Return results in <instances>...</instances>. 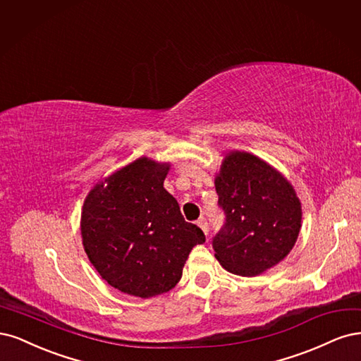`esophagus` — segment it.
Masks as SVG:
<instances>
[{
    "label": "esophagus",
    "instance_id": "esophagus-1",
    "mask_svg": "<svg viewBox=\"0 0 361 361\" xmlns=\"http://www.w3.org/2000/svg\"><path fill=\"white\" fill-rule=\"evenodd\" d=\"M197 226H200L205 232V234L208 232V229H210V228H208V222H207L205 217H201L200 220H197Z\"/></svg>",
    "mask_w": 361,
    "mask_h": 361
}]
</instances>
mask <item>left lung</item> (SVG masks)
Here are the masks:
<instances>
[{
  "mask_svg": "<svg viewBox=\"0 0 361 361\" xmlns=\"http://www.w3.org/2000/svg\"><path fill=\"white\" fill-rule=\"evenodd\" d=\"M225 222L213 237L217 261L228 271L255 276L281 262L301 226L298 197L281 173L247 153H231L216 178Z\"/></svg>",
  "mask_w": 361,
  "mask_h": 361,
  "instance_id": "8db88e82",
  "label": "left lung"
}]
</instances>
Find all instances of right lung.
<instances>
[{
    "instance_id": "right-lung-1",
    "label": "right lung",
    "mask_w": 361,
    "mask_h": 361,
    "mask_svg": "<svg viewBox=\"0 0 361 361\" xmlns=\"http://www.w3.org/2000/svg\"><path fill=\"white\" fill-rule=\"evenodd\" d=\"M168 166L141 157L97 184L84 202L82 243L111 286L136 297L168 293L204 232L164 188Z\"/></svg>"
}]
</instances>
